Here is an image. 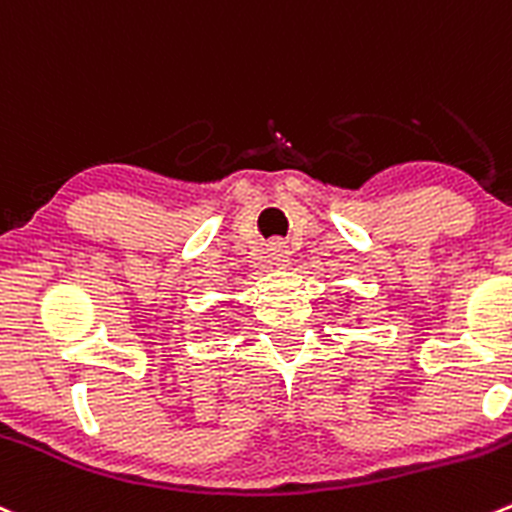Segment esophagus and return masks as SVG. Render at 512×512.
<instances>
[{
	"label": "esophagus",
	"instance_id": "esophagus-1",
	"mask_svg": "<svg viewBox=\"0 0 512 512\" xmlns=\"http://www.w3.org/2000/svg\"><path fill=\"white\" fill-rule=\"evenodd\" d=\"M290 255H292V250L285 240H272L270 245H267V257H270V265L287 267L290 265Z\"/></svg>",
	"mask_w": 512,
	"mask_h": 512
}]
</instances>
